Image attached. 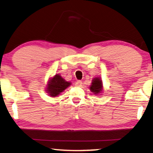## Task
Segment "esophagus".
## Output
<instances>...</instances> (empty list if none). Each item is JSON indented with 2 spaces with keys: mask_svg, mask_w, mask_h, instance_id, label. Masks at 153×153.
Listing matches in <instances>:
<instances>
[{
  "mask_svg": "<svg viewBox=\"0 0 153 153\" xmlns=\"http://www.w3.org/2000/svg\"><path fill=\"white\" fill-rule=\"evenodd\" d=\"M82 82L80 80H78L76 82V86H82Z\"/></svg>",
  "mask_w": 153,
  "mask_h": 153,
  "instance_id": "obj_1",
  "label": "esophagus"
}]
</instances>
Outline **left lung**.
<instances>
[{"label": "left lung", "instance_id": "left-lung-1", "mask_svg": "<svg viewBox=\"0 0 153 153\" xmlns=\"http://www.w3.org/2000/svg\"><path fill=\"white\" fill-rule=\"evenodd\" d=\"M89 88L92 93L97 95L101 93L103 91V82L101 77H94Z\"/></svg>", "mask_w": 153, "mask_h": 153}]
</instances>
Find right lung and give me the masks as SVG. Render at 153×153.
<instances>
[{
  "label": "right lung",
  "instance_id": "add662e5",
  "mask_svg": "<svg viewBox=\"0 0 153 153\" xmlns=\"http://www.w3.org/2000/svg\"><path fill=\"white\" fill-rule=\"evenodd\" d=\"M71 84V82H67L61 76H60V74H56L48 80L46 91L50 97H55L59 95Z\"/></svg>",
  "mask_w": 153,
  "mask_h": 153
}]
</instances>
